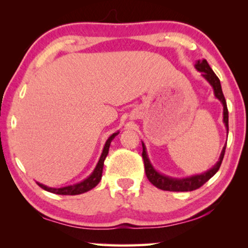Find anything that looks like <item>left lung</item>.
Listing matches in <instances>:
<instances>
[{
  "mask_svg": "<svg viewBox=\"0 0 248 248\" xmlns=\"http://www.w3.org/2000/svg\"><path fill=\"white\" fill-rule=\"evenodd\" d=\"M195 66L197 70L200 71V72H202L203 78L207 79L210 84H211L213 87V91H215L216 97L220 100L222 105H223V121L225 124L226 130H228V132H229V110H228V106H226V102H225L223 92H222V89H221V83H220L219 78L217 77L216 73L213 72L211 68H210V65L208 64L207 60L198 61ZM142 148H143V151H142V157H143V162H144L145 174H146V177H148L151 184H153L155 187L158 188V189H162V190L192 191V190L198 189V188H200L202 185H204L210 178L212 177L213 175L217 173V170H219L221 163H222V161H223L226 145L224 146L223 150H222L219 162H217L211 170H208L207 173L191 176V177L182 178V179L170 178V177H166V176H164V175L157 173V171L153 169L152 165H151V163L148 158V155H146L145 146L143 143H142Z\"/></svg>",
  "mask_w": 248,
  "mask_h": 248,
  "instance_id": "left-lung-1",
  "label": "left lung"
}]
</instances>
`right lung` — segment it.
Segmentation results:
<instances>
[{
    "label": "right lung",
    "instance_id": "obj_1",
    "mask_svg": "<svg viewBox=\"0 0 248 248\" xmlns=\"http://www.w3.org/2000/svg\"><path fill=\"white\" fill-rule=\"evenodd\" d=\"M117 134L118 133H114L108 138V140L106 141V144H105V146H104L102 156H100L97 165H96V169L94 170V171L92 173L90 177H87L85 180H83V182H81L79 184L73 185V186H66V187H62V188H50V187L45 186V185H43V184H39V183H37V184H38L39 186L43 188V189L47 190L49 192H52V194H57V195L74 196V195H79V194H83V192L91 190L92 188H94L96 185L99 183V180L102 179L104 161L108 154L110 142L117 136Z\"/></svg>",
    "mask_w": 248,
    "mask_h": 248
}]
</instances>
